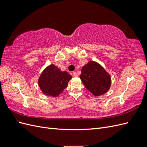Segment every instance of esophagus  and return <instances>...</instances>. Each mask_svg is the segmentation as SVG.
<instances>
[{"label": "esophagus", "instance_id": "1", "mask_svg": "<svg viewBox=\"0 0 147 147\" xmlns=\"http://www.w3.org/2000/svg\"><path fill=\"white\" fill-rule=\"evenodd\" d=\"M73 76L75 77H77L78 75V74H77V73L76 72H73Z\"/></svg>", "mask_w": 147, "mask_h": 147}]
</instances>
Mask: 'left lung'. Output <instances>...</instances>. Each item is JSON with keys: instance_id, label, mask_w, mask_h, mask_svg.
<instances>
[{"instance_id": "1", "label": "left lung", "mask_w": 147, "mask_h": 147, "mask_svg": "<svg viewBox=\"0 0 147 147\" xmlns=\"http://www.w3.org/2000/svg\"><path fill=\"white\" fill-rule=\"evenodd\" d=\"M80 78L85 88L95 96L105 94L110 87V75L94 61H90L83 67Z\"/></svg>"}]
</instances>
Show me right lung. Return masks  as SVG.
I'll return each mask as SVG.
<instances>
[{"instance_id":"obj_1","label":"right lung","mask_w":147,"mask_h":147,"mask_svg":"<svg viewBox=\"0 0 147 147\" xmlns=\"http://www.w3.org/2000/svg\"><path fill=\"white\" fill-rule=\"evenodd\" d=\"M72 76L66 71H62L51 64L43 70L38 79V86L44 94L57 97L67 86Z\"/></svg>"}]
</instances>
